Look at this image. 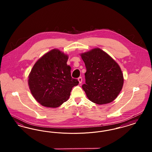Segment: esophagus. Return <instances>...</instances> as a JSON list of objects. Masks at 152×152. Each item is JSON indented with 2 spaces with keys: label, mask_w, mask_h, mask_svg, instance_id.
I'll return each mask as SVG.
<instances>
[{
  "label": "esophagus",
  "mask_w": 152,
  "mask_h": 152,
  "mask_svg": "<svg viewBox=\"0 0 152 152\" xmlns=\"http://www.w3.org/2000/svg\"><path fill=\"white\" fill-rule=\"evenodd\" d=\"M78 80H79V81L80 84H81V83H82V81H83V78H82L81 77H79L78 78Z\"/></svg>",
  "instance_id": "1"
}]
</instances>
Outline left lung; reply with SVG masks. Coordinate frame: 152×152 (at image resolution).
<instances>
[{
	"label": "left lung",
	"mask_w": 152,
	"mask_h": 152,
	"mask_svg": "<svg viewBox=\"0 0 152 152\" xmlns=\"http://www.w3.org/2000/svg\"><path fill=\"white\" fill-rule=\"evenodd\" d=\"M86 66V84L82 86L89 100L102 105L113 101L124 84L120 67L100 48L81 54Z\"/></svg>",
	"instance_id": "left-lung-1"
}]
</instances>
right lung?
I'll return each instance as SVG.
<instances>
[{"label":"right lung","instance_id":"obj_1","mask_svg":"<svg viewBox=\"0 0 152 152\" xmlns=\"http://www.w3.org/2000/svg\"><path fill=\"white\" fill-rule=\"evenodd\" d=\"M68 57L52 50L39 59L29 73L28 85L36 101L46 107L57 108L69 97L73 87L79 84L71 77Z\"/></svg>","mask_w":152,"mask_h":152}]
</instances>
